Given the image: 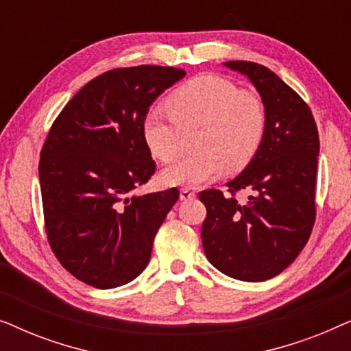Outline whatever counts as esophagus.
Wrapping results in <instances>:
<instances>
[{"instance_id":"34e87169","label":"esophagus","mask_w":351,"mask_h":351,"mask_svg":"<svg viewBox=\"0 0 351 351\" xmlns=\"http://www.w3.org/2000/svg\"><path fill=\"white\" fill-rule=\"evenodd\" d=\"M195 191H191L190 189H182L180 190V199H184V201H186V199H193L195 198Z\"/></svg>"}]
</instances>
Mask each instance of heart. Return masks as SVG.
Instances as JSON below:
<instances>
[{
    "mask_svg": "<svg viewBox=\"0 0 351 351\" xmlns=\"http://www.w3.org/2000/svg\"><path fill=\"white\" fill-rule=\"evenodd\" d=\"M201 124L198 150L182 156L162 171L167 185L196 186L225 169H243L252 161L267 132L265 105L256 94L239 90L217 75H201L179 86L166 107L148 110L142 132L148 150L161 162H171L180 150V128Z\"/></svg>",
    "mask_w": 351,
    "mask_h": 351,
    "instance_id": "heart-1",
    "label": "heart"
}]
</instances>
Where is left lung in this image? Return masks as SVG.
I'll return each mask as SVG.
<instances>
[{"mask_svg": "<svg viewBox=\"0 0 351 351\" xmlns=\"http://www.w3.org/2000/svg\"><path fill=\"white\" fill-rule=\"evenodd\" d=\"M254 84L267 110L257 155L220 190L199 193L208 215L201 241L208 261L230 278L265 281L286 270L308 241L315 223L318 129L311 110L280 76L256 62H223ZM253 195L239 204L234 193Z\"/></svg>", "mask_w": 351, "mask_h": 351, "instance_id": "obj_1", "label": "left lung"}]
</instances>
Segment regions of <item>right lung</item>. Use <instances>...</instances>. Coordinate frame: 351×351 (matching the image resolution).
I'll return each instance as SVG.
<instances>
[{"mask_svg": "<svg viewBox=\"0 0 351 351\" xmlns=\"http://www.w3.org/2000/svg\"><path fill=\"white\" fill-rule=\"evenodd\" d=\"M185 76L174 66L114 69L80 89L43 145L46 233L62 267L97 289L132 281L179 190L136 195L155 174L142 132L150 105Z\"/></svg>", "mask_w": 351, "mask_h": 351, "instance_id": "1", "label": "right lung"}]
</instances>
